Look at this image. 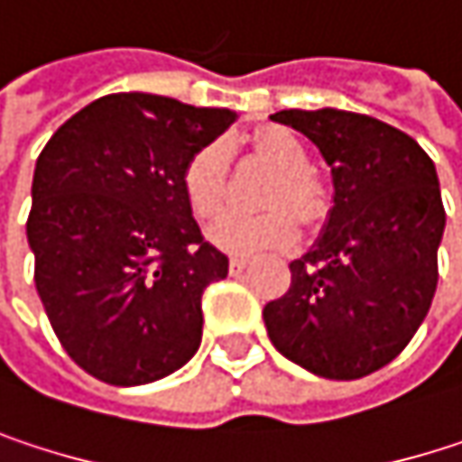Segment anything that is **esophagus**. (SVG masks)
I'll return each instance as SVG.
<instances>
[{
    "instance_id": "1",
    "label": "esophagus",
    "mask_w": 462,
    "mask_h": 462,
    "mask_svg": "<svg viewBox=\"0 0 462 462\" xmlns=\"http://www.w3.org/2000/svg\"><path fill=\"white\" fill-rule=\"evenodd\" d=\"M245 267H248V259H243V256H232L230 259V275H240Z\"/></svg>"
}]
</instances>
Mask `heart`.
<instances>
[{
	"label": "heart",
	"mask_w": 462,
	"mask_h": 462,
	"mask_svg": "<svg viewBox=\"0 0 462 462\" xmlns=\"http://www.w3.org/2000/svg\"><path fill=\"white\" fill-rule=\"evenodd\" d=\"M254 152L281 171L264 214L225 211L211 227L208 240L227 254H256L264 248H281L294 240L297 220L313 222L323 208L321 184L308 173V152L286 131H262L254 136ZM181 189L189 211L198 219H211L225 198V146H200L181 171ZM291 208L293 215L288 211Z\"/></svg>",
	"instance_id": "1"
}]
</instances>
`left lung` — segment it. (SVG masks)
I'll return each instance as SVG.
<instances>
[{
    "label": "left lung",
    "mask_w": 462,
    "mask_h": 462,
    "mask_svg": "<svg viewBox=\"0 0 462 462\" xmlns=\"http://www.w3.org/2000/svg\"><path fill=\"white\" fill-rule=\"evenodd\" d=\"M331 168L334 208L319 243L264 305L270 342L326 380H358L415 337L439 283L444 206L433 160L404 131L342 109H283Z\"/></svg>",
    "instance_id": "1"
}]
</instances>
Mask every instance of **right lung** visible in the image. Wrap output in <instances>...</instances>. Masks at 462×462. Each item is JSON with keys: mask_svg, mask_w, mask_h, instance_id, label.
Segmentation results:
<instances>
[{"mask_svg": "<svg viewBox=\"0 0 462 462\" xmlns=\"http://www.w3.org/2000/svg\"><path fill=\"white\" fill-rule=\"evenodd\" d=\"M232 120L230 109L112 93L40 152L26 222L34 283L58 342L96 380L146 385L195 356L200 297L230 259L192 219L181 171Z\"/></svg>", "mask_w": 462, "mask_h": 462, "instance_id": "add662e5", "label": "right lung"}]
</instances>
